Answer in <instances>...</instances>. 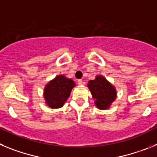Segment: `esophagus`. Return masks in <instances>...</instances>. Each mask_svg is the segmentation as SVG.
I'll return each instance as SVG.
<instances>
[{"mask_svg": "<svg viewBox=\"0 0 157 157\" xmlns=\"http://www.w3.org/2000/svg\"><path fill=\"white\" fill-rule=\"evenodd\" d=\"M82 82H83V81L82 79H78L77 81V83H78V85H82Z\"/></svg>", "mask_w": 157, "mask_h": 157, "instance_id": "obj_1", "label": "esophagus"}]
</instances>
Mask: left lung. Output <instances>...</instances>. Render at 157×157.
I'll return each instance as SVG.
<instances>
[{
  "label": "left lung",
  "mask_w": 157,
  "mask_h": 157,
  "mask_svg": "<svg viewBox=\"0 0 157 157\" xmlns=\"http://www.w3.org/2000/svg\"><path fill=\"white\" fill-rule=\"evenodd\" d=\"M92 97L95 99V105L99 109H109L116 98V90L102 76H97L94 80L89 82Z\"/></svg>",
  "instance_id": "1"
}]
</instances>
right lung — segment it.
Segmentation results:
<instances>
[{"instance_id":"1","label":"right lung","mask_w":157,"mask_h":157,"mask_svg":"<svg viewBox=\"0 0 157 157\" xmlns=\"http://www.w3.org/2000/svg\"><path fill=\"white\" fill-rule=\"evenodd\" d=\"M75 83L63 75L56 76L46 85L44 91L46 104L52 109L61 108L70 96L72 88Z\"/></svg>"}]
</instances>
